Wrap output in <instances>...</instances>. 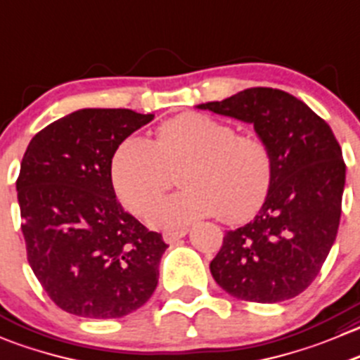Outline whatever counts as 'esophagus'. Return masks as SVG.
Instances as JSON below:
<instances>
[{
  "mask_svg": "<svg viewBox=\"0 0 360 360\" xmlns=\"http://www.w3.org/2000/svg\"><path fill=\"white\" fill-rule=\"evenodd\" d=\"M188 233L186 229H181V230H169V232L163 233V239H165V243L172 244L176 243V240H179L181 237H184Z\"/></svg>",
  "mask_w": 360,
  "mask_h": 360,
  "instance_id": "obj_1",
  "label": "esophagus"
}]
</instances>
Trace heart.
Segmentation results:
<instances>
[{
    "instance_id": "obj_1",
    "label": "heart",
    "mask_w": 360,
    "mask_h": 360,
    "mask_svg": "<svg viewBox=\"0 0 360 360\" xmlns=\"http://www.w3.org/2000/svg\"><path fill=\"white\" fill-rule=\"evenodd\" d=\"M274 153L264 137L200 112L160 124L153 141L131 135L116 149L110 177L120 200L146 214L172 186L179 170L183 190L153 211L160 226H184L216 214L239 223L264 205L274 179Z\"/></svg>"
}]
</instances>
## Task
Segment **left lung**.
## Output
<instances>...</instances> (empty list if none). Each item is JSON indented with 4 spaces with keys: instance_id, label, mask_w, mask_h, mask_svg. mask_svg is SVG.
Instances as JSON below:
<instances>
[{
    "instance_id": "left-lung-1",
    "label": "left lung",
    "mask_w": 360,
    "mask_h": 360,
    "mask_svg": "<svg viewBox=\"0 0 360 360\" xmlns=\"http://www.w3.org/2000/svg\"><path fill=\"white\" fill-rule=\"evenodd\" d=\"M198 107L253 124L276 163L253 221L223 237L209 265L212 278L240 301L281 302L302 294L340 226L347 165L333 130L306 103L273 87H250Z\"/></svg>"
}]
</instances>
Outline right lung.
<instances>
[{
  "label": "right lung",
  "instance_id": "obj_1",
  "mask_svg": "<svg viewBox=\"0 0 360 360\" xmlns=\"http://www.w3.org/2000/svg\"><path fill=\"white\" fill-rule=\"evenodd\" d=\"M153 114L82 109L31 139L17 198L27 262L56 306L84 319H120L148 302L167 244L128 214L110 163Z\"/></svg>",
  "mask_w": 360,
  "mask_h": 360
}]
</instances>
